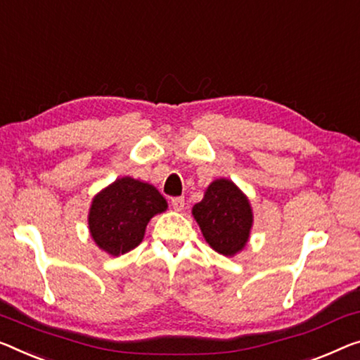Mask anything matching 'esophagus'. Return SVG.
<instances>
[{"label":"esophagus","mask_w":360,"mask_h":360,"mask_svg":"<svg viewBox=\"0 0 360 360\" xmlns=\"http://www.w3.org/2000/svg\"><path fill=\"white\" fill-rule=\"evenodd\" d=\"M171 205H173V208H174L176 212H182V210H184V205H186L184 197H174V198H171Z\"/></svg>","instance_id":"1"}]
</instances>
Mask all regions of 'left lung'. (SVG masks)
<instances>
[{
  "instance_id": "left-lung-1",
  "label": "left lung",
  "mask_w": 360,
  "mask_h": 360,
  "mask_svg": "<svg viewBox=\"0 0 360 360\" xmlns=\"http://www.w3.org/2000/svg\"><path fill=\"white\" fill-rule=\"evenodd\" d=\"M192 214L213 250L233 257L248 244L254 214L249 198L229 179H214Z\"/></svg>"
}]
</instances>
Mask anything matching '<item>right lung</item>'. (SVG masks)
Returning a JSON list of instances; mask_svg holds the SVG:
<instances>
[{
  "instance_id": "1",
  "label": "right lung",
  "mask_w": 360,
  "mask_h": 360,
  "mask_svg": "<svg viewBox=\"0 0 360 360\" xmlns=\"http://www.w3.org/2000/svg\"><path fill=\"white\" fill-rule=\"evenodd\" d=\"M166 208L168 203L157 187L124 176L94 197L89 212L90 234L106 254H126L142 243L150 218Z\"/></svg>"
}]
</instances>
